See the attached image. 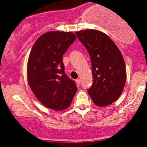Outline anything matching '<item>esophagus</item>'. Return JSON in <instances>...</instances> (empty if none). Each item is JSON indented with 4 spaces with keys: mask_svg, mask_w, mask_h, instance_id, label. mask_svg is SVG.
<instances>
[{
    "mask_svg": "<svg viewBox=\"0 0 147 147\" xmlns=\"http://www.w3.org/2000/svg\"><path fill=\"white\" fill-rule=\"evenodd\" d=\"M76 82H77V84H78V85H80V83H81L80 80V79H77L76 80Z\"/></svg>",
    "mask_w": 147,
    "mask_h": 147,
    "instance_id": "34e87169",
    "label": "esophagus"
}]
</instances>
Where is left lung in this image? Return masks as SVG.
I'll use <instances>...</instances> for the list:
<instances>
[{"mask_svg": "<svg viewBox=\"0 0 147 147\" xmlns=\"http://www.w3.org/2000/svg\"><path fill=\"white\" fill-rule=\"evenodd\" d=\"M88 51L92 63L93 83L89 94L97 106L113 103L121 95L127 80L124 58L115 42L96 30L75 32Z\"/></svg>", "mask_w": 147, "mask_h": 147, "instance_id": "1", "label": "left lung"}]
</instances>
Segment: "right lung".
Segmentation results:
<instances>
[{
	"mask_svg": "<svg viewBox=\"0 0 147 147\" xmlns=\"http://www.w3.org/2000/svg\"><path fill=\"white\" fill-rule=\"evenodd\" d=\"M76 39L71 32L51 31L38 38L28 62V84L46 107L60 111L69 107L78 87L65 72L63 56Z\"/></svg>",
	"mask_w": 147,
	"mask_h": 147,
	"instance_id": "1",
	"label": "right lung"
}]
</instances>
